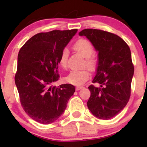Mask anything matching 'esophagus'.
<instances>
[{
	"mask_svg": "<svg viewBox=\"0 0 147 147\" xmlns=\"http://www.w3.org/2000/svg\"><path fill=\"white\" fill-rule=\"evenodd\" d=\"M84 88L83 86H77V87L76 88V90H77V91H78V90H81L82 88Z\"/></svg>",
	"mask_w": 147,
	"mask_h": 147,
	"instance_id": "esophagus-1",
	"label": "esophagus"
}]
</instances>
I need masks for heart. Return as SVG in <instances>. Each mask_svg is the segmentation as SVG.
I'll list each match as a JSON object with an SVG mask.
<instances>
[{"mask_svg": "<svg viewBox=\"0 0 147 147\" xmlns=\"http://www.w3.org/2000/svg\"><path fill=\"white\" fill-rule=\"evenodd\" d=\"M74 48L76 51L86 58L84 65H86L90 69H94L96 67V63L95 60L91 57L94 53V48L92 44L86 39H80L74 44ZM68 56H69V50L67 48H65L62 50L59 57V61L61 67H67ZM90 75L89 71L86 69L79 70V71H71L65 77V80L69 84L80 86L87 81Z\"/></svg>", "mask_w": 147, "mask_h": 147, "instance_id": "b5f03b06", "label": "heart"}]
</instances>
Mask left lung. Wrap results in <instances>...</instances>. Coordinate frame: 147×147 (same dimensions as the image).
I'll return each instance as SVG.
<instances>
[{
  "label": "left lung",
  "instance_id": "left-lung-1",
  "mask_svg": "<svg viewBox=\"0 0 147 147\" xmlns=\"http://www.w3.org/2000/svg\"><path fill=\"white\" fill-rule=\"evenodd\" d=\"M79 35L86 37L98 53L92 82L100 86L88 87L91 95L88 108L99 119L109 120L121 112L129 100L134 75L130 49L122 38L107 31L86 29Z\"/></svg>",
  "mask_w": 147,
  "mask_h": 147
}]
</instances>
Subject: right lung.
Masks as SVG:
<instances>
[{"instance_id": "add662e5", "label": "right lung", "mask_w": 147, "mask_h": 147, "mask_svg": "<svg viewBox=\"0 0 147 147\" xmlns=\"http://www.w3.org/2000/svg\"><path fill=\"white\" fill-rule=\"evenodd\" d=\"M78 29L36 34L26 42L18 55L15 84L26 113L37 122L49 124L65 111L76 91L69 84L53 86L59 78L58 65L62 50Z\"/></svg>"}]
</instances>
